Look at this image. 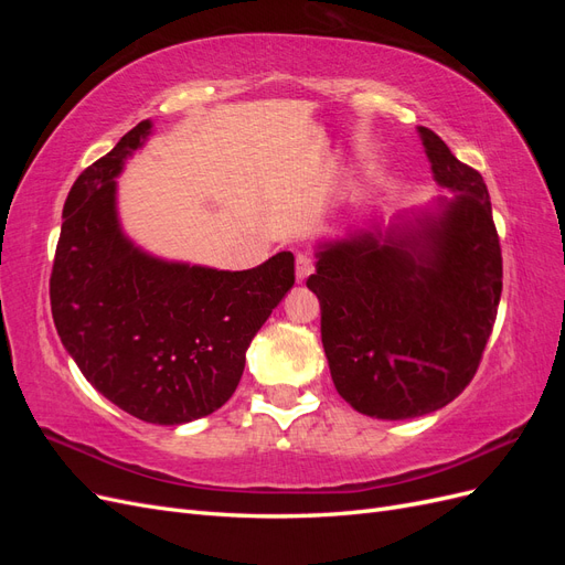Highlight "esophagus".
I'll return each instance as SVG.
<instances>
[{
    "label": "esophagus",
    "mask_w": 565,
    "mask_h": 565,
    "mask_svg": "<svg viewBox=\"0 0 565 565\" xmlns=\"http://www.w3.org/2000/svg\"><path fill=\"white\" fill-rule=\"evenodd\" d=\"M313 273V259L309 254H299L297 256V280L303 282Z\"/></svg>",
    "instance_id": "34e87169"
}]
</instances>
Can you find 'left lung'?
Returning <instances> with one entry per match:
<instances>
[{"label":"left lung","mask_w":565,"mask_h":565,"mask_svg":"<svg viewBox=\"0 0 565 565\" xmlns=\"http://www.w3.org/2000/svg\"><path fill=\"white\" fill-rule=\"evenodd\" d=\"M440 195L318 247L306 280L320 301L332 382L353 409L413 419L455 401L481 363L502 295V249L483 177L419 127Z\"/></svg>","instance_id":"obj_1"}]
</instances>
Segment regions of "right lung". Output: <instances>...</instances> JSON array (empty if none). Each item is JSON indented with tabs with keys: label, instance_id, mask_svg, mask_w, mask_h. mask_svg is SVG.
Masks as SVG:
<instances>
[{
	"label": "right lung",
	"instance_id": "add662e5",
	"mask_svg": "<svg viewBox=\"0 0 565 565\" xmlns=\"http://www.w3.org/2000/svg\"><path fill=\"white\" fill-rule=\"evenodd\" d=\"M150 129L143 119L73 183L49 297L87 382L131 417L174 426L233 396L254 334L295 285V256L218 270L136 247L119 226L115 179Z\"/></svg>",
	"mask_w": 565,
	"mask_h": 565
}]
</instances>
